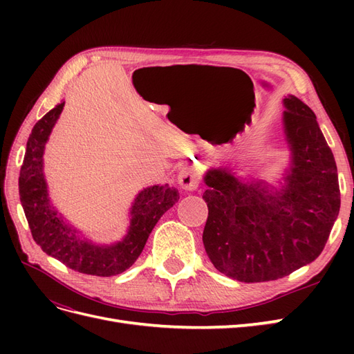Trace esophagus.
Returning <instances> with one entry per match:
<instances>
[{
    "instance_id": "34e87169",
    "label": "esophagus",
    "mask_w": 354,
    "mask_h": 354,
    "mask_svg": "<svg viewBox=\"0 0 354 354\" xmlns=\"http://www.w3.org/2000/svg\"><path fill=\"white\" fill-rule=\"evenodd\" d=\"M199 181H201V177L198 173V168L195 165H189L180 171L178 185L181 186V189L194 192L198 189Z\"/></svg>"
}]
</instances>
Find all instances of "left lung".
<instances>
[{
  "label": "left lung",
  "instance_id": "obj_1",
  "mask_svg": "<svg viewBox=\"0 0 354 354\" xmlns=\"http://www.w3.org/2000/svg\"><path fill=\"white\" fill-rule=\"evenodd\" d=\"M282 104L289 160L276 185L234 167L203 174V246L214 267L239 282L276 281L315 261L339 212L335 159L315 112L292 94Z\"/></svg>",
  "mask_w": 354,
  "mask_h": 354
}]
</instances>
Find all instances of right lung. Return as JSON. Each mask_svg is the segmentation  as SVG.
<instances>
[{"instance_id": "add662e5", "label": "right lung", "mask_w": 354, "mask_h": 354, "mask_svg": "<svg viewBox=\"0 0 354 354\" xmlns=\"http://www.w3.org/2000/svg\"><path fill=\"white\" fill-rule=\"evenodd\" d=\"M65 102H60L32 128L20 168L19 195L32 238L50 257L85 274L115 276L125 272L142 254L158 220L180 199L176 187L153 185L142 189L128 209L122 239L97 243L87 238L53 205L44 174V152Z\"/></svg>"}]
</instances>
